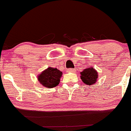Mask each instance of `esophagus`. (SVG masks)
Here are the masks:
<instances>
[{
  "instance_id": "1",
  "label": "esophagus",
  "mask_w": 131,
  "mask_h": 131,
  "mask_svg": "<svg viewBox=\"0 0 131 131\" xmlns=\"http://www.w3.org/2000/svg\"><path fill=\"white\" fill-rule=\"evenodd\" d=\"M76 71L75 69H73V68H69L67 70V72H70V73H74Z\"/></svg>"
}]
</instances>
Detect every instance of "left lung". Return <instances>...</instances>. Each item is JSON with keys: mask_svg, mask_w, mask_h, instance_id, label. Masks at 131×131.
I'll return each instance as SVG.
<instances>
[{"mask_svg": "<svg viewBox=\"0 0 131 131\" xmlns=\"http://www.w3.org/2000/svg\"><path fill=\"white\" fill-rule=\"evenodd\" d=\"M98 74L93 68H88L81 72V79L84 83L91 86L97 81Z\"/></svg>", "mask_w": 131, "mask_h": 131, "instance_id": "1", "label": "left lung"}]
</instances>
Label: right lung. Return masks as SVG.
Here are the masks:
<instances>
[{"instance_id":"right-lung-1","label":"right lung","mask_w":131,"mask_h":131,"mask_svg":"<svg viewBox=\"0 0 131 131\" xmlns=\"http://www.w3.org/2000/svg\"><path fill=\"white\" fill-rule=\"evenodd\" d=\"M62 72L57 68L49 67L38 76V81L43 86L49 88L58 86L60 81Z\"/></svg>"}]
</instances>
